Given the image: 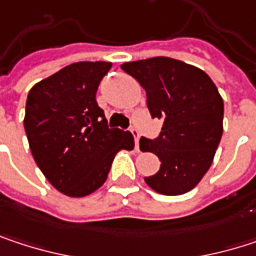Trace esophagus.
<instances>
[{"instance_id":"esophagus-1","label":"esophagus","mask_w":256,"mask_h":256,"mask_svg":"<svg viewBox=\"0 0 256 256\" xmlns=\"http://www.w3.org/2000/svg\"><path fill=\"white\" fill-rule=\"evenodd\" d=\"M130 133L133 134V138H134V146L139 151V132L136 128H130Z\"/></svg>"}]
</instances>
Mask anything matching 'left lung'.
Returning a JSON list of instances; mask_svg holds the SVG:
<instances>
[{
  "instance_id": "obj_1",
  "label": "left lung",
  "mask_w": 256,
  "mask_h": 256,
  "mask_svg": "<svg viewBox=\"0 0 256 256\" xmlns=\"http://www.w3.org/2000/svg\"><path fill=\"white\" fill-rule=\"evenodd\" d=\"M122 70L145 88L151 117L163 120L156 139L139 140L142 151L162 162L145 182L164 196L188 192L209 170L222 136L224 102L216 86L204 71L163 56L128 62Z\"/></svg>"
}]
</instances>
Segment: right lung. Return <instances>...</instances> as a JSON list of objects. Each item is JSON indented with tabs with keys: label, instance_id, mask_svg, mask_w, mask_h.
Here are the masks:
<instances>
[{
	"label": "right lung",
	"instance_id": "right-lung-1",
	"mask_svg": "<svg viewBox=\"0 0 256 256\" xmlns=\"http://www.w3.org/2000/svg\"><path fill=\"white\" fill-rule=\"evenodd\" d=\"M111 62H77L36 82L28 93L25 126L29 148L47 180L70 197H84L108 178L120 150L133 136L110 128L96 102Z\"/></svg>",
	"mask_w": 256,
	"mask_h": 256
}]
</instances>
